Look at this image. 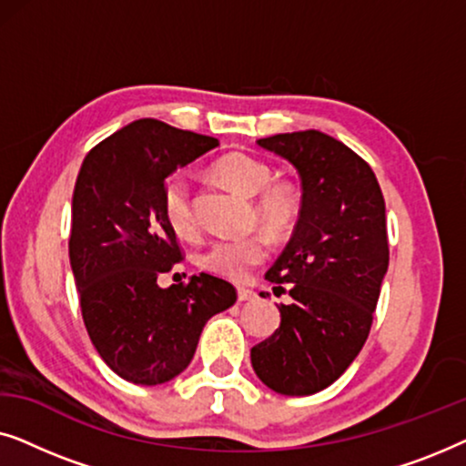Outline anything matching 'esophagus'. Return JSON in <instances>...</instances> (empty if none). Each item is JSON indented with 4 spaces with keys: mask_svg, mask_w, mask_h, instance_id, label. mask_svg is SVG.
Here are the masks:
<instances>
[{
    "mask_svg": "<svg viewBox=\"0 0 466 466\" xmlns=\"http://www.w3.org/2000/svg\"><path fill=\"white\" fill-rule=\"evenodd\" d=\"M238 299L239 301H254V299H257V292L250 289H238Z\"/></svg>",
    "mask_w": 466,
    "mask_h": 466,
    "instance_id": "esophagus-1",
    "label": "esophagus"
}]
</instances>
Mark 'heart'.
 <instances>
[{
  "label": "heart",
  "instance_id": "obj_1",
  "mask_svg": "<svg viewBox=\"0 0 466 466\" xmlns=\"http://www.w3.org/2000/svg\"><path fill=\"white\" fill-rule=\"evenodd\" d=\"M214 174L241 195L254 197L257 216L271 228L289 227L297 216L299 199L295 188L286 182H271L273 171L260 158L246 152H231L214 163ZM163 214L171 231L180 238L197 233V214L190 184L184 176H174L163 190ZM269 254V244L260 233L228 235L209 244L201 254V265L216 276L244 279Z\"/></svg>",
  "mask_w": 466,
  "mask_h": 466
}]
</instances>
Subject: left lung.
Returning <instances> with one entry per match:
<instances>
[{
	"instance_id": "left-lung-1",
	"label": "left lung",
	"mask_w": 466,
	"mask_h": 466,
	"mask_svg": "<svg viewBox=\"0 0 466 466\" xmlns=\"http://www.w3.org/2000/svg\"><path fill=\"white\" fill-rule=\"evenodd\" d=\"M257 144L295 165L303 199L289 246L265 276L282 290L289 284L292 303L250 359L271 390L305 397L333 384L365 346L390 257L386 203L365 158L327 133Z\"/></svg>"
}]
</instances>
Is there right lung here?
<instances>
[{"instance_id": "obj_1", "label": "right lung", "mask_w": 466, "mask_h": 466, "mask_svg": "<svg viewBox=\"0 0 466 466\" xmlns=\"http://www.w3.org/2000/svg\"><path fill=\"white\" fill-rule=\"evenodd\" d=\"M216 146V137L139 118L82 161L69 263L95 350L131 384L157 386L180 375L206 322L238 301L235 286L209 273L169 289L157 284L184 258L163 214L167 177Z\"/></svg>"}]
</instances>
